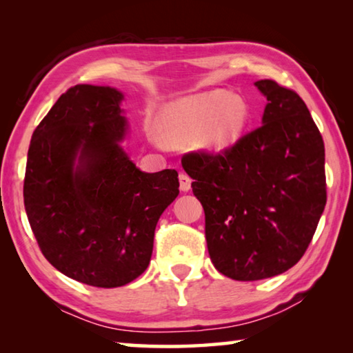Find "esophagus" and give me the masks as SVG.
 Returning <instances> with one entry per match:
<instances>
[{
	"mask_svg": "<svg viewBox=\"0 0 353 353\" xmlns=\"http://www.w3.org/2000/svg\"><path fill=\"white\" fill-rule=\"evenodd\" d=\"M179 182H181V190L182 191H188L191 188V179L187 174H183V172L179 174Z\"/></svg>",
	"mask_w": 353,
	"mask_h": 353,
	"instance_id": "obj_1",
	"label": "esophagus"
}]
</instances>
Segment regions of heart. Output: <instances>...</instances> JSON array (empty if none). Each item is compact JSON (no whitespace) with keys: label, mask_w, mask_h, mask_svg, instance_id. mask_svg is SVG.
<instances>
[{"label":"heart","mask_w":353,"mask_h":353,"mask_svg":"<svg viewBox=\"0 0 353 353\" xmlns=\"http://www.w3.org/2000/svg\"><path fill=\"white\" fill-rule=\"evenodd\" d=\"M246 121L241 99L213 90L172 103L165 112V137L171 143H190L207 132V145L224 148L240 137Z\"/></svg>","instance_id":"obj_1"}]
</instances>
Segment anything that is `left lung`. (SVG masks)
<instances>
[{
	"label": "left lung",
	"mask_w": 353,
	"mask_h": 353,
	"mask_svg": "<svg viewBox=\"0 0 353 353\" xmlns=\"http://www.w3.org/2000/svg\"><path fill=\"white\" fill-rule=\"evenodd\" d=\"M263 124L219 152H187L182 166L205 213L214 268L252 282L288 271L305 254L327 202L324 140L299 94L256 81Z\"/></svg>",
	"instance_id": "8db88e82"
}]
</instances>
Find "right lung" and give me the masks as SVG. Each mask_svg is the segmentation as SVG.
Here are the masks:
<instances>
[{
	"label": "right lung",
	"mask_w": 353,
	"mask_h": 353,
	"mask_svg": "<svg viewBox=\"0 0 353 353\" xmlns=\"http://www.w3.org/2000/svg\"><path fill=\"white\" fill-rule=\"evenodd\" d=\"M115 88H68L35 128L23 198L45 259L67 277L115 288L145 272L160 214L179 194L176 170L143 172L119 148Z\"/></svg>",
	"instance_id": "1"
}]
</instances>
